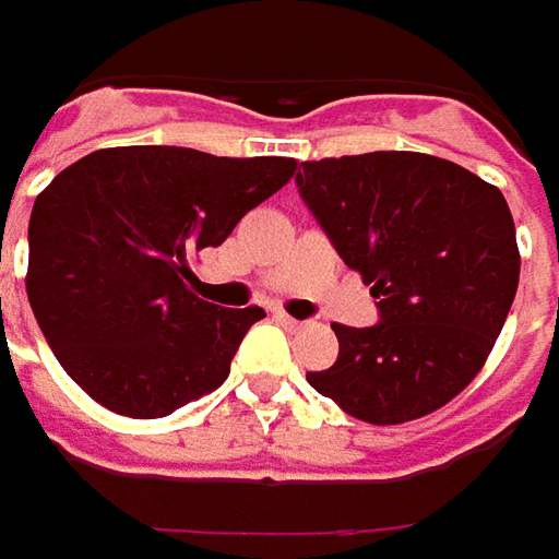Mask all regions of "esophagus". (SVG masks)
Returning a JSON list of instances; mask_svg holds the SVG:
<instances>
[{
	"mask_svg": "<svg viewBox=\"0 0 559 559\" xmlns=\"http://www.w3.org/2000/svg\"><path fill=\"white\" fill-rule=\"evenodd\" d=\"M275 318H278L281 324L287 328V331H299L302 328V321H297V318H290L287 312H275Z\"/></svg>",
	"mask_w": 559,
	"mask_h": 559,
	"instance_id": "esophagus-1",
	"label": "esophagus"
}]
</instances>
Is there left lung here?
<instances>
[{
    "label": "left lung",
    "instance_id": "obj_1",
    "mask_svg": "<svg viewBox=\"0 0 559 559\" xmlns=\"http://www.w3.org/2000/svg\"><path fill=\"white\" fill-rule=\"evenodd\" d=\"M299 198L380 321L334 324L340 356L312 390L377 427L452 402L486 365L520 281L508 201L471 169L414 151L306 160Z\"/></svg>",
    "mask_w": 559,
    "mask_h": 559
}]
</instances>
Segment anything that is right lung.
Returning a JSON list of instances; mask_svg holds the SVG:
<instances>
[{
	"label": "right lung",
	"mask_w": 559,
	"mask_h": 559,
	"mask_svg": "<svg viewBox=\"0 0 559 559\" xmlns=\"http://www.w3.org/2000/svg\"><path fill=\"white\" fill-rule=\"evenodd\" d=\"M290 157L102 147L61 169L29 213L27 297L51 353L98 405L166 417L213 393L260 306L191 294L188 260L290 182Z\"/></svg>",
	"instance_id": "right-lung-1"
}]
</instances>
